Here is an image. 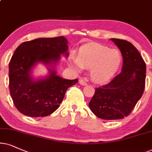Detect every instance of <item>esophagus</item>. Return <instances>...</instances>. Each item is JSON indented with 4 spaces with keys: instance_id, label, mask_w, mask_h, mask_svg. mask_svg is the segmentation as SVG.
<instances>
[{
    "instance_id": "1",
    "label": "esophagus",
    "mask_w": 152,
    "mask_h": 152,
    "mask_svg": "<svg viewBox=\"0 0 152 152\" xmlns=\"http://www.w3.org/2000/svg\"><path fill=\"white\" fill-rule=\"evenodd\" d=\"M79 83L81 86H86V85H87V83H86L85 80H83V79H80L79 80Z\"/></svg>"
}]
</instances>
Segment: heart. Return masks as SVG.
Returning <instances> with one entry per match:
<instances>
[{"mask_svg": "<svg viewBox=\"0 0 152 152\" xmlns=\"http://www.w3.org/2000/svg\"><path fill=\"white\" fill-rule=\"evenodd\" d=\"M121 60V54L117 49L95 43L83 46L78 55L71 56L69 64L78 72L84 67L90 68V76L94 81L103 83L114 77Z\"/></svg>", "mask_w": 152, "mask_h": 152, "instance_id": "1", "label": "heart"}]
</instances>
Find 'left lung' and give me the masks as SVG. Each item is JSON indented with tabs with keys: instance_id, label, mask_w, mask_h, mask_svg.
Instances as JSON below:
<instances>
[{
	"instance_id": "1",
	"label": "left lung",
	"mask_w": 152,
	"mask_h": 152,
	"mask_svg": "<svg viewBox=\"0 0 152 152\" xmlns=\"http://www.w3.org/2000/svg\"><path fill=\"white\" fill-rule=\"evenodd\" d=\"M111 41L121 53V73L109 84L96 88L89 107L99 118L117 120L128 116L141 98L145 86L146 64L131 43L118 38Z\"/></svg>"
}]
</instances>
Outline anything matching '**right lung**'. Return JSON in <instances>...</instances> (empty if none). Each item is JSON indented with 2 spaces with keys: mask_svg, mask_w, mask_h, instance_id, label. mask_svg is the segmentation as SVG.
<instances>
[{
  "mask_svg": "<svg viewBox=\"0 0 152 152\" xmlns=\"http://www.w3.org/2000/svg\"><path fill=\"white\" fill-rule=\"evenodd\" d=\"M68 41L64 36L40 38L24 42L15 50L9 64V87L16 108L31 117H43L59 108L66 90L78 79H65L57 75L61 55L67 58ZM38 64L47 67L46 76L34 77Z\"/></svg>",
  "mask_w": 152,
  "mask_h": 152,
  "instance_id": "add662e5",
  "label": "right lung"
}]
</instances>
